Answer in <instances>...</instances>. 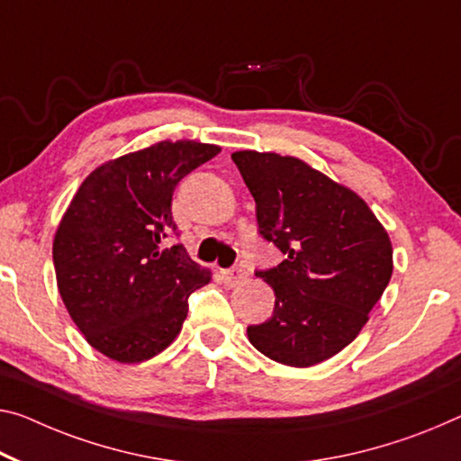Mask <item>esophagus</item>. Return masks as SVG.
<instances>
[{
	"label": "esophagus",
	"mask_w": 461,
	"mask_h": 461,
	"mask_svg": "<svg viewBox=\"0 0 461 461\" xmlns=\"http://www.w3.org/2000/svg\"><path fill=\"white\" fill-rule=\"evenodd\" d=\"M222 278L226 286H237L240 282L247 280V272L240 266H237V267H230V270H224Z\"/></svg>",
	"instance_id": "1"
}]
</instances>
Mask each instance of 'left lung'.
I'll return each mask as SVG.
<instances>
[{
	"mask_svg": "<svg viewBox=\"0 0 461 461\" xmlns=\"http://www.w3.org/2000/svg\"><path fill=\"white\" fill-rule=\"evenodd\" d=\"M232 160L255 200L259 235L285 253L282 264L255 272L276 304L247 336L276 363L313 366L369 321L393 272L392 240L365 200L307 162L255 150Z\"/></svg>",
	"mask_w": 461,
	"mask_h": 461,
	"instance_id": "obj_1",
	"label": "left lung"
}]
</instances>
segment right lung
<instances>
[{"instance_id":"add662e5","label":"right lung","mask_w":461,"mask_h":461,"mask_svg":"<svg viewBox=\"0 0 461 461\" xmlns=\"http://www.w3.org/2000/svg\"><path fill=\"white\" fill-rule=\"evenodd\" d=\"M221 148L158 141L95 168L63 214L53 266L68 313L86 342L117 363H141L173 342L187 299L210 282L176 235L171 202L183 176Z\"/></svg>"}]
</instances>
